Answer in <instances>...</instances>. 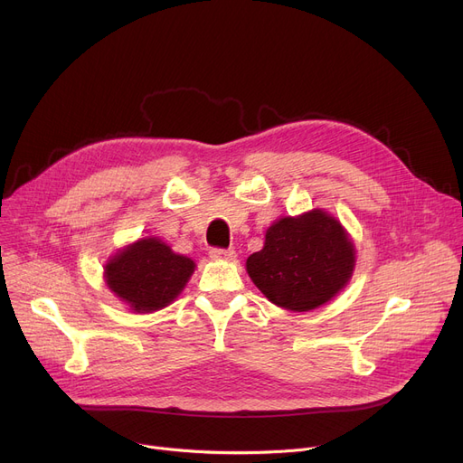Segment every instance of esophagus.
<instances>
[{
	"mask_svg": "<svg viewBox=\"0 0 463 463\" xmlns=\"http://www.w3.org/2000/svg\"><path fill=\"white\" fill-rule=\"evenodd\" d=\"M210 257L217 260H232L236 257L234 250H223V248H212Z\"/></svg>",
	"mask_w": 463,
	"mask_h": 463,
	"instance_id": "esophagus-1",
	"label": "esophagus"
}]
</instances>
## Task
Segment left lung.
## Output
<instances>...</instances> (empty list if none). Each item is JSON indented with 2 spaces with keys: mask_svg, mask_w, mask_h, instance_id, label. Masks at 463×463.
<instances>
[{
  "mask_svg": "<svg viewBox=\"0 0 463 463\" xmlns=\"http://www.w3.org/2000/svg\"><path fill=\"white\" fill-rule=\"evenodd\" d=\"M246 266L270 302L307 311L345 287L353 274L354 246L334 217L313 210L274 223L266 231L264 248L250 255Z\"/></svg>",
  "mask_w": 463,
  "mask_h": 463,
  "instance_id": "left-lung-1",
  "label": "left lung"
}]
</instances>
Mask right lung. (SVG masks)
<instances>
[{
	"mask_svg": "<svg viewBox=\"0 0 463 463\" xmlns=\"http://www.w3.org/2000/svg\"><path fill=\"white\" fill-rule=\"evenodd\" d=\"M194 270V262L176 255L161 240L146 238L107 264V285L131 309L150 313L173 302Z\"/></svg>",
	"mask_w": 463,
	"mask_h": 463,
	"instance_id": "obj_1",
	"label": "right lung"
}]
</instances>
